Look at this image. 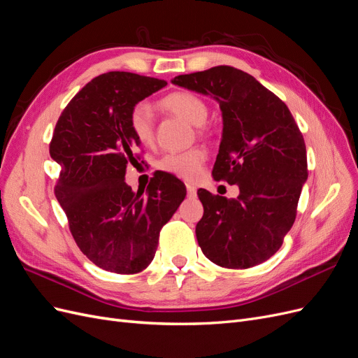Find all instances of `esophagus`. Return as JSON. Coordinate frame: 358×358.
<instances>
[{
    "mask_svg": "<svg viewBox=\"0 0 358 358\" xmlns=\"http://www.w3.org/2000/svg\"><path fill=\"white\" fill-rule=\"evenodd\" d=\"M187 191H188V197H196L197 196V188L191 185V183H187Z\"/></svg>",
    "mask_w": 358,
    "mask_h": 358,
    "instance_id": "obj_1",
    "label": "esophagus"
}]
</instances>
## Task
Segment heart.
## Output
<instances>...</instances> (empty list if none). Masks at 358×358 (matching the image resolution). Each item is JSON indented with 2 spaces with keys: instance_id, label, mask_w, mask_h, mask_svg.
Segmentation results:
<instances>
[{
  "instance_id": "1",
  "label": "heart",
  "mask_w": 358,
  "mask_h": 358,
  "mask_svg": "<svg viewBox=\"0 0 358 358\" xmlns=\"http://www.w3.org/2000/svg\"><path fill=\"white\" fill-rule=\"evenodd\" d=\"M162 110L176 115L187 122L201 128L208 121L209 107L199 95L188 91L171 92L159 100ZM128 127L133 136L142 145H150L154 142V116L148 103H137L128 116ZM206 161V152L200 148H192L182 152H169L158 161L159 170L170 173L178 178L194 180L200 176L203 164Z\"/></svg>"
}]
</instances>
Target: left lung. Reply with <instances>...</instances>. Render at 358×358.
Masks as SVG:
<instances>
[{"label": "left lung", "instance_id": "left-lung-1", "mask_svg": "<svg viewBox=\"0 0 358 358\" xmlns=\"http://www.w3.org/2000/svg\"><path fill=\"white\" fill-rule=\"evenodd\" d=\"M171 83L220 103L222 138L212 175L241 191L237 199L199 191L201 251L227 268L262 264L294 224L308 179L306 146L294 117L273 92L234 67L176 76Z\"/></svg>", "mask_w": 358, "mask_h": 358}]
</instances>
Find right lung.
Returning <instances> with one entry per match:
<instances>
[{
    "mask_svg": "<svg viewBox=\"0 0 358 358\" xmlns=\"http://www.w3.org/2000/svg\"><path fill=\"white\" fill-rule=\"evenodd\" d=\"M166 85L127 71L100 74L73 96L53 131L49 152L61 167L57 200L80 251L107 272L146 268L162 225L187 196L185 185L164 171L146 194L125 182L140 146L128 127L129 112Z\"/></svg>",
    "mask_w": 358,
    "mask_h": 358,
    "instance_id": "right-lung-1",
    "label": "right lung"
}]
</instances>
